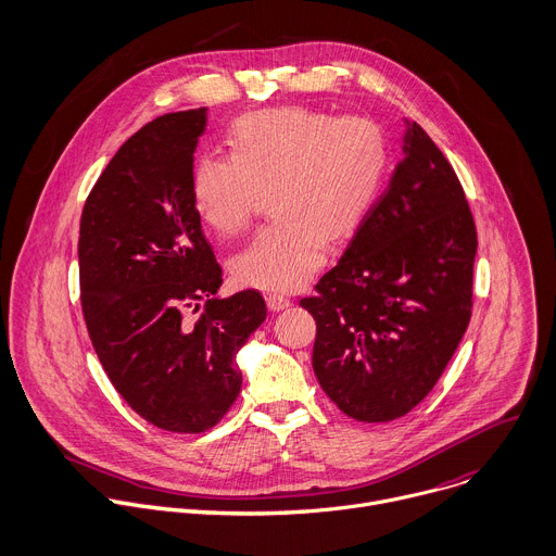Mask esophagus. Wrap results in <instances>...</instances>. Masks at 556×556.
I'll return each mask as SVG.
<instances>
[{"label": "esophagus", "mask_w": 556, "mask_h": 556, "mask_svg": "<svg viewBox=\"0 0 556 556\" xmlns=\"http://www.w3.org/2000/svg\"><path fill=\"white\" fill-rule=\"evenodd\" d=\"M265 300H267V306L271 311H282V308H287L291 304V300L287 295H282V293H267Z\"/></svg>", "instance_id": "34e87169"}]
</instances>
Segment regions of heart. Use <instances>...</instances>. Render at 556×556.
<instances>
[{"instance_id":"b5f03b06","label":"heart","mask_w":556,"mask_h":556,"mask_svg":"<svg viewBox=\"0 0 556 556\" xmlns=\"http://www.w3.org/2000/svg\"><path fill=\"white\" fill-rule=\"evenodd\" d=\"M230 157L205 155L192 194L205 224L224 237L243 232L258 194L274 218L232 258L235 278L263 291H293L324 265L328 237L349 239L383 188L390 147L364 116L280 106L243 116L228 134Z\"/></svg>"}]
</instances>
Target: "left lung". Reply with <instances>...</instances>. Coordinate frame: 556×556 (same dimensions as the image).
Returning <instances> with one entry per match:
<instances>
[{
    "mask_svg": "<svg viewBox=\"0 0 556 556\" xmlns=\"http://www.w3.org/2000/svg\"><path fill=\"white\" fill-rule=\"evenodd\" d=\"M405 144L340 263L300 300L321 390L364 422L401 418L431 392L473 308L478 232L463 184L416 123Z\"/></svg>",
    "mask_w": 556,
    "mask_h": 556,
    "instance_id": "8db88e82",
    "label": "left lung"
}]
</instances>
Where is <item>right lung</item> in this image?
I'll return each mask as SVG.
<instances>
[{
  "label": "right lung",
  "instance_id": "add662e5",
  "mask_svg": "<svg viewBox=\"0 0 556 556\" xmlns=\"http://www.w3.org/2000/svg\"><path fill=\"white\" fill-rule=\"evenodd\" d=\"M205 123L201 106L144 125L106 164L80 214L91 346L129 407L175 433H201L226 416L243 383L237 353L267 317L254 289L214 298L224 271L192 194Z\"/></svg>",
  "mask_w": 556,
  "mask_h": 556
}]
</instances>
